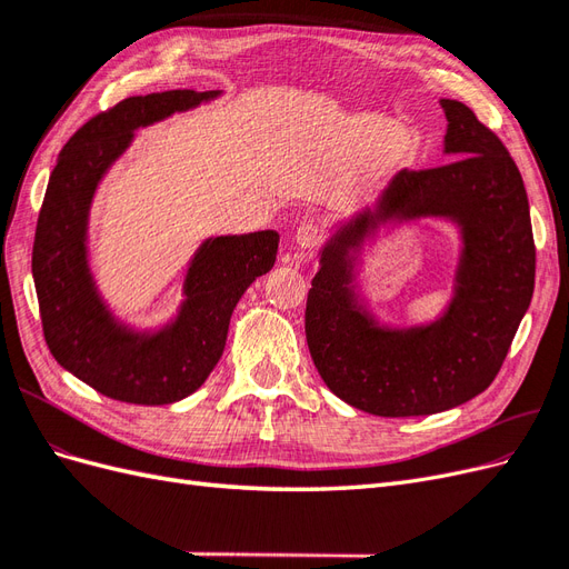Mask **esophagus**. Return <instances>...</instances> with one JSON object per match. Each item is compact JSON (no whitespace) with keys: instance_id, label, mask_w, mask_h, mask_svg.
I'll return each instance as SVG.
<instances>
[{"instance_id":"1","label":"esophagus","mask_w":569,"mask_h":569,"mask_svg":"<svg viewBox=\"0 0 569 569\" xmlns=\"http://www.w3.org/2000/svg\"><path fill=\"white\" fill-rule=\"evenodd\" d=\"M322 237H325L322 226H318V222H313V220L301 222L295 232V239L301 249H316L322 242Z\"/></svg>"}]
</instances>
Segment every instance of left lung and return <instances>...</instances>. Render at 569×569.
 Returning a JSON list of instances; mask_svg holds the SVG:
<instances>
[{
  "instance_id": "obj_1",
  "label": "left lung",
  "mask_w": 569,
  "mask_h": 569,
  "mask_svg": "<svg viewBox=\"0 0 569 569\" xmlns=\"http://www.w3.org/2000/svg\"><path fill=\"white\" fill-rule=\"evenodd\" d=\"M449 120L443 149L453 161L401 170L385 192V211L449 216L462 228V263L451 311L422 330L387 332L351 306L339 247L306 301V341L313 363L341 401L382 418L432 416L485 391L501 370L533 295L527 189L498 134L462 101L441 99ZM368 226V218L356 222ZM353 230L341 234L349 244ZM337 239V244H343Z\"/></svg>"
}]
</instances>
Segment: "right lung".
<instances>
[{
  "instance_id": "1",
  "label": "right lung",
  "mask_w": 569,
  "mask_h": 569,
  "mask_svg": "<svg viewBox=\"0 0 569 569\" xmlns=\"http://www.w3.org/2000/svg\"><path fill=\"white\" fill-rule=\"evenodd\" d=\"M216 94L168 90L118 101L76 130L49 176L32 242L44 341L59 366L109 399L166 406L197 391L226 349L237 301L274 266V230L211 239L189 268L182 316L144 339L116 327L94 295L84 263V222L97 180L128 147L134 128Z\"/></svg>"
}]
</instances>
